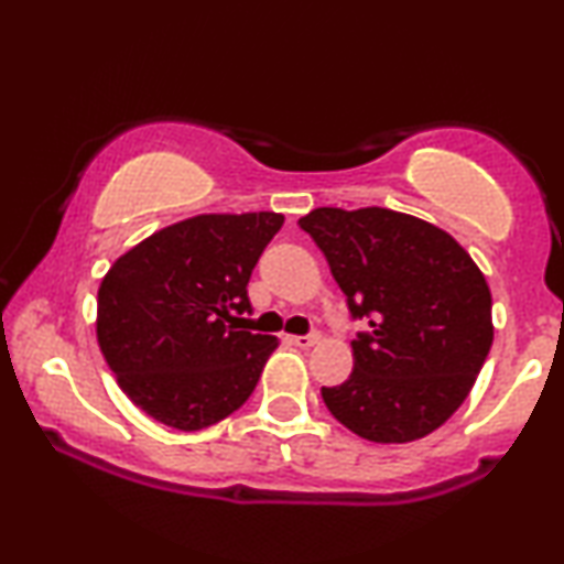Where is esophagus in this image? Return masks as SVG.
Here are the masks:
<instances>
[{
    "instance_id": "obj_1",
    "label": "esophagus",
    "mask_w": 564,
    "mask_h": 564,
    "mask_svg": "<svg viewBox=\"0 0 564 564\" xmlns=\"http://www.w3.org/2000/svg\"><path fill=\"white\" fill-rule=\"evenodd\" d=\"M290 341L295 347H303V349H308V347H313V345H318L321 341V336L318 334H305V336H290Z\"/></svg>"
}]
</instances>
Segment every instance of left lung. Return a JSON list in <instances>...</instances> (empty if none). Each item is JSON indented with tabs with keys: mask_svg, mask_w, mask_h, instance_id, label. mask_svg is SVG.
<instances>
[{
	"mask_svg": "<svg viewBox=\"0 0 564 564\" xmlns=\"http://www.w3.org/2000/svg\"><path fill=\"white\" fill-rule=\"evenodd\" d=\"M297 225L324 251L352 318L355 368L324 404L372 443H412L469 397L492 347L485 274L448 232L383 207H318Z\"/></svg>",
	"mask_w": 564,
	"mask_h": 564,
	"instance_id": "left-lung-1",
	"label": "left lung"
}]
</instances>
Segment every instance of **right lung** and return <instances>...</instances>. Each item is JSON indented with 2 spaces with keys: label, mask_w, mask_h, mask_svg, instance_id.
<instances>
[{
  "label": "right lung",
  "mask_w": 564,
  "mask_h": 564,
  "mask_svg": "<svg viewBox=\"0 0 564 564\" xmlns=\"http://www.w3.org/2000/svg\"><path fill=\"white\" fill-rule=\"evenodd\" d=\"M276 212L196 215L116 259L98 290V345L121 391L152 420L194 433L236 412L276 336L251 334L248 280L282 228Z\"/></svg>",
  "instance_id": "right-lung-1"
}]
</instances>
